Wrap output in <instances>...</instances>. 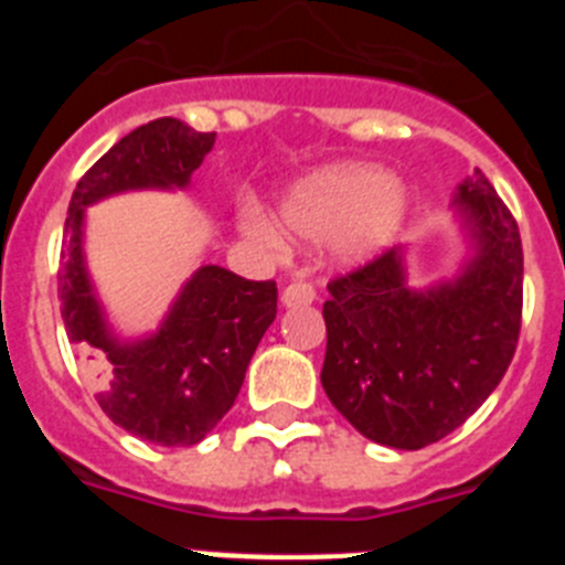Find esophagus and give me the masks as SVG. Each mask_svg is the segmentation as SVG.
<instances>
[{
  "mask_svg": "<svg viewBox=\"0 0 565 565\" xmlns=\"http://www.w3.org/2000/svg\"><path fill=\"white\" fill-rule=\"evenodd\" d=\"M282 306L286 308H297V306H311L313 299H317V288L311 286V282H306V279H294V282H288L286 288H282Z\"/></svg>",
  "mask_w": 565,
  "mask_h": 565,
  "instance_id": "34e87169",
  "label": "esophagus"
}]
</instances>
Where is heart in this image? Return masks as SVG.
<instances>
[{"instance_id":"1","label":"heart","mask_w":565,"mask_h":565,"mask_svg":"<svg viewBox=\"0 0 565 565\" xmlns=\"http://www.w3.org/2000/svg\"><path fill=\"white\" fill-rule=\"evenodd\" d=\"M407 217V194L387 169L337 163L294 183L279 201V221L302 239H337L348 263H367L393 246ZM246 228L268 246L282 234L259 212L246 214Z\"/></svg>"}]
</instances>
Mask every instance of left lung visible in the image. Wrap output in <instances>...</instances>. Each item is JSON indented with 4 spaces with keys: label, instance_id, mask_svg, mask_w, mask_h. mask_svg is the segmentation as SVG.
<instances>
[{
    "label": "left lung",
    "instance_id": "8db88e82",
    "mask_svg": "<svg viewBox=\"0 0 565 565\" xmlns=\"http://www.w3.org/2000/svg\"><path fill=\"white\" fill-rule=\"evenodd\" d=\"M456 209L472 239L461 274L413 288L402 248L328 282L322 387L371 441L422 450L461 427L501 384L523 311L521 232L476 169Z\"/></svg>",
    "mask_w": 565,
    "mask_h": 565
}]
</instances>
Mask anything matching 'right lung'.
<instances>
[{
	"label": "right lung",
	"instance_id": "add662e5",
	"mask_svg": "<svg viewBox=\"0 0 565 565\" xmlns=\"http://www.w3.org/2000/svg\"><path fill=\"white\" fill-rule=\"evenodd\" d=\"M214 147L178 118L132 129L84 172L70 198V243L58 268V299L76 356L96 373V402L109 422L143 441L189 447L232 411L259 339L277 317V282H254L201 266L152 337L121 342L107 326L84 266V209L132 189H183Z\"/></svg>",
	"mask_w": 565,
	"mask_h": 565
}]
</instances>
